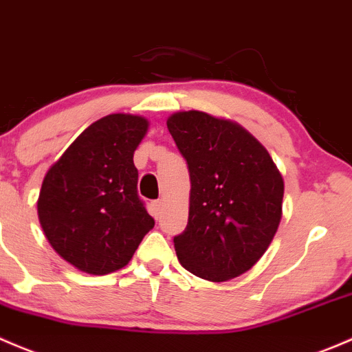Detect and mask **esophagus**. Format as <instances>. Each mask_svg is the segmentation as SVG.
<instances>
[{
    "mask_svg": "<svg viewBox=\"0 0 352 352\" xmlns=\"http://www.w3.org/2000/svg\"><path fill=\"white\" fill-rule=\"evenodd\" d=\"M154 213H155V217L159 215V213L162 212V200H157V201H154Z\"/></svg>",
    "mask_w": 352,
    "mask_h": 352,
    "instance_id": "obj_1",
    "label": "esophagus"
}]
</instances>
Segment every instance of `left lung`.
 <instances>
[{"instance_id":"left-lung-1","label":"left lung","mask_w":352,"mask_h":352,"mask_svg":"<svg viewBox=\"0 0 352 352\" xmlns=\"http://www.w3.org/2000/svg\"><path fill=\"white\" fill-rule=\"evenodd\" d=\"M168 130L190 171V213L175 237L181 266L203 280H232L266 252L281 220L285 184L270 152L239 123L177 111Z\"/></svg>"}]
</instances>
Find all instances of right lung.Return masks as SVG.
Instances as JSON below:
<instances>
[{
    "label": "right lung",
    "instance_id": "add662e5",
    "mask_svg": "<svg viewBox=\"0 0 352 352\" xmlns=\"http://www.w3.org/2000/svg\"><path fill=\"white\" fill-rule=\"evenodd\" d=\"M144 117L113 113L88 126L43 177L38 220L63 259L89 274L122 270L154 227L137 195L133 152Z\"/></svg>",
    "mask_w": 352,
    "mask_h": 352
}]
</instances>
